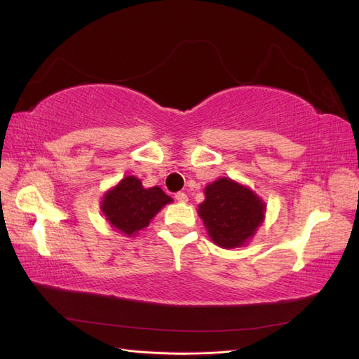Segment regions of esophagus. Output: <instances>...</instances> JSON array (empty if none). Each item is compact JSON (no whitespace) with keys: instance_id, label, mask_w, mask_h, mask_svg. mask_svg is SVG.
I'll return each mask as SVG.
<instances>
[{"instance_id":"1","label":"esophagus","mask_w":359,"mask_h":359,"mask_svg":"<svg viewBox=\"0 0 359 359\" xmlns=\"http://www.w3.org/2000/svg\"><path fill=\"white\" fill-rule=\"evenodd\" d=\"M175 199L178 201V202H181V203H186L187 201H189V196L184 191H178L177 194H175Z\"/></svg>"}]
</instances>
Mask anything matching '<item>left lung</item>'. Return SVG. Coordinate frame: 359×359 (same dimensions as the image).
<instances>
[{
	"instance_id": "obj_1",
	"label": "left lung",
	"mask_w": 359,
	"mask_h": 359,
	"mask_svg": "<svg viewBox=\"0 0 359 359\" xmlns=\"http://www.w3.org/2000/svg\"><path fill=\"white\" fill-rule=\"evenodd\" d=\"M265 210L266 205L253 190L231 178H219L205 187L198 212L214 244L236 248L256 233Z\"/></svg>"
}]
</instances>
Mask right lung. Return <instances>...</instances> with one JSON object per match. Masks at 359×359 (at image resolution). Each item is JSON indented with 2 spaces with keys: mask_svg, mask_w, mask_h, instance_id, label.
<instances>
[{
  "mask_svg": "<svg viewBox=\"0 0 359 359\" xmlns=\"http://www.w3.org/2000/svg\"><path fill=\"white\" fill-rule=\"evenodd\" d=\"M170 202L172 198L160 187L145 189L140 180L130 175L104 193L102 211L118 232L132 236L147 227L163 206Z\"/></svg>",
  "mask_w": 359,
  "mask_h": 359,
  "instance_id": "add662e5",
  "label": "right lung"
}]
</instances>
